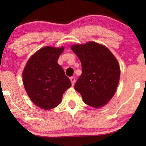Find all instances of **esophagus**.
<instances>
[{"mask_svg": "<svg viewBox=\"0 0 146 146\" xmlns=\"http://www.w3.org/2000/svg\"><path fill=\"white\" fill-rule=\"evenodd\" d=\"M70 81H71V82H72V85H74V84H75V81H76V78H75V77H74V76H72V77H70Z\"/></svg>", "mask_w": 146, "mask_h": 146, "instance_id": "1", "label": "esophagus"}]
</instances>
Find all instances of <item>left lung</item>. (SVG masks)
<instances>
[{"instance_id":"obj_1","label":"left lung","mask_w":146,"mask_h":146,"mask_svg":"<svg viewBox=\"0 0 146 146\" xmlns=\"http://www.w3.org/2000/svg\"><path fill=\"white\" fill-rule=\"evenodd\" d=\"M72 50L82 64V74L75 84V90L92 107L106 104L119 83L120 70L116 58L106 47L93 42L73 45Z\"/></svg>"}]
</instances>
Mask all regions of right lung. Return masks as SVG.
<instances>
[{"label":"right lung","mask_w":146,"mask_h":146,"mask_svg":"<svg viewBox=\"0 0 146 146\" xmlns=\"http://www.w3.org/2000/svg\"><path fill=\"white\" fill-rule=\"evenodd\" d=\"M63 50V47L42 48L29 60L23 71L24 86L30 99L44 110L57 106L72 85L57 62Z\"/></svg>","instance_id":"1"}]
</instances>
